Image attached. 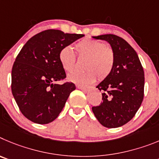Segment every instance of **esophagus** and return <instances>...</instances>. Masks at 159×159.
I'll use <instances>...</instances> for the list:
<instances>
[{"mask_svg": "<svg viewBox=\"0 0 159 159\" xmlns=\"http://www.w3.org/2000/svg\"><path fill=\"white\" fill-rule=\"evenodd\" d=\"M78 89H79L82 90V91H84V92H88V91H89V90H90V88H89V87L78 86Z\"/></svg>", "mask_w": 159, "mask_h": 159, "instance_id": "34e87169", "label": "esophagus"}]
</instances>
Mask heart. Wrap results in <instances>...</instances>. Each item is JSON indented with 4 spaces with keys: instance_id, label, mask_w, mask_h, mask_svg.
Listing matches in <instances>:
<instances>
[{
    "instance_id": "heart-1",
    "label": "heart",
    "mask_w": 159,
    "mask_h": 159,
    "mask_svg": "<svg viewBox=\"0 0 159 159\" xmlns=\"http://www.w3.org/2000/svg\"><path fill=\"white\" fill-rule=\"evenodd\" d=\"M76 50L81 58H86L84 69L80 72L74 71L68 75V80L78 85H87L93 83L98 77L104 80L109 76L115 64L113 50L104 43L90 38H85L76 44ZM58 59L66 71H72L76 64V57L72 48L65 47L58 55Z\"/></svg>"
}]
</instances>
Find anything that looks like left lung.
<instances>
[{"label":"left lung","instance_id":"obj_1","mask_svg":"<svg viewBox=\"0 0 159 159\" xmlns=\"http://www.w3.org/2000/svg\"><path fill=\"white\" fill-rule=\"evenodd\" d=\"M93 38L107 41L115 54L113 70L97 86L103 91V101L93 107V112L104 127H121L134 117L143 102V68L135 50L121 37L107 34Z\"/></svg>","mask_w":159,"mask_h":159}]
</instances>
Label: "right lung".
Here are the masks:
<instances>
[{
  "instance_id": "right-lung-1",
  "label": "right lung",
  "mask_w": 159,
  "mask_h": 159,
  "mask_svg": "<svg viewBox=\"0 0 159 159\" xmlns=\"http://www.w3.org/2000/svg\"><path fill=\"white\" fill-rule=\"evenodd\" d=\"M83 36L46 30L31 37L20 51L12 66L11 87L20 110L29 120L49 124L62 111L76 87L72 82L55 84L66 77L58 55Z\"/></svg>"
}]
</instances>
